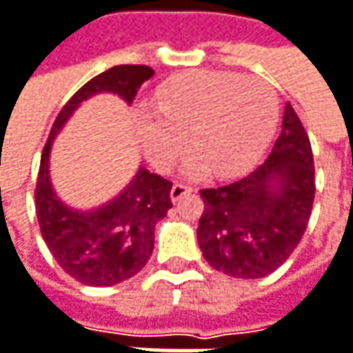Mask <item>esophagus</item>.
I'll list each match as a JSON object with an SVG mask.
<instances>
[{
  "label": "esophagus",
  "mask_w": 353,
  "mask_h": 353,
  "mask_svg": "<svg viewBox=\"0 0 353 353\" xmlns=\"http://www.w3.org/2000/svg\"><path fill=\"white\" fill-rule=\"evenodd\" d=\"M194 192V188L192 185H185V183H174V188H172V201H179L183 196H188V194H192Z\"/></svg>",
  "instance_id": "esophagus-1"
}]
</instances>
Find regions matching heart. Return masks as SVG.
Returning <instances> with one entry per match:
<instances>
[{"instance_id":"1","label":"heart","mask_w":353,"mask_h":353,"mask_svg":"<svg viewBox=\"0 0 353 353\" xmlns=\"http://www.w3.org/2000/svg\"><path fill=\"white\" fill-rule=\"evenodd\" d=\"M154 108L137 112L143 152L157 172H170L188 152V174L236 176L250 168L274 134L278 95L254 75L196 70L161 83ZM190 143H187V137Z\"/></svg>"}]
</instances>
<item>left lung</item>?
I'll use <instances>...</instances> for the list:
<instances>
[{
  "label": "left lung",
  "mask_w": 353,
  "mask_h": 353,
  "mask_svg": "<svg viewBox=\"0 0 353 353\" xmlns=\"http://www.w3.org/2000/svg\"><path fill=\"white\" fill-rule=\"evenodd\" d=\"M316 170L307 132L288 103L272 154L254 172L221 188L199 190L197 243L225 276L256 280L294 254L312 216Z\"/></svg>",
  "instance_id": "obj_1"
}]
</instances>
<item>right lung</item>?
<instances>
[{
    "label": "right lung",
    "instance_id": "add662e5",
    "mask_svg": "<svg viewBox=\"0 0 353 353\" xmlns=\"http://www.w3.org/2000/svg\"><path fill=\"white\" fill-rule=\"evenodd\" d=\"M154 75L148 65H114L81 85L61 108L43 145L35 183V214L41 238L55 261L73 280L105 288L130 280L148 263L154 230L172 208V181L139 170L135 179L112 203L79 214L65 208L52 190L48 157L53 135L90 95L114 92L132 103L143 81Z\"/></svg>",
    "mask_w": 353,
    "mask_h": 353
}]
</instances>
